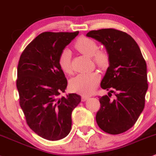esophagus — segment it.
<instances>
[{
	"mask_svg": "<svg viewBox=\"0 0 156 156\" xmlns=\"http://www.w3.org/2000/svg\"><path fill=\"white\" fill-rule=\"evenodd\" d=\"M87 98H89V97L87 96H82V97H81L82 101H85L87 100Z\"/></svg>",
	"mask_w": 156,
	"mask_h": 156,
	"instance_id": "1",
	"label": "esophagus"
}]
</instances>
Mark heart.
<instances>
[{"mask_svg": "<svg viewBox=\"0 0 156 156\" xmlns=\"http://www.w3.org/2000/svg\"><path fill=\"white\" fill-rule=\"evenodd\" d=\"M74 48L85 55L92 57L93 62L99 68H105L109 61L108 52L104 49H98V45L94 40L85 37L79 38L74 43ZM71 52L63 49L58 57V65L63 72L69 74L71 71ZM100 81L97 72L82 73L76 75L70 82L71 88L81 94H90L96 89Z\"/></svg>", "mask_w": 156, "mask_h": 156, "instance_id": "b5f03b06", "label": "heart"}]
</instances>
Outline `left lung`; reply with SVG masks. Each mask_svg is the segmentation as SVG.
Returning <instances> with one entry per match:
<instances>
[{
	"label": "left lung",
	"mask_w": 156,
	"mask_h": 156,
	"mask_svg": "<svg viewBox=\"0 0 156 156\" xmlns=\"http://www.w3.org/2000/svg\"><path fill=\"white\" fill-rule=\"evenodd\" d=\"M87 36L101 42L109 56V66L101 87L115 95L99 97L97 124L104 132L119 134L131 129L143 111L148 88L147 65L135 40L115 28L91 30Z\"/></svg>",
	"instance_id": "1"
}]
</instances>
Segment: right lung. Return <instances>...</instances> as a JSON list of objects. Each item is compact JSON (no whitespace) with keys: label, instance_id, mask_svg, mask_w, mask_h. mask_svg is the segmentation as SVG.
I'll return each instance as SVG.
<instances>
[{"label":"right lung","instance_id":"add662e5","mask_svg":"<svg viewBox=\"0 0 156 156\" xmlns=\"http://www.w3.org/2000/svg\"><path fill=\"white\" fill-rule=\"evenodd\" d=\"M79 31L44 32L25 47L20 55L16 85L27 126L45 140L56 141L69 134L71 113L81 97L65 92L67 80L58 65V57Z\"/></svg>","mask_w":156,"mask_h":156}]
</instances>
